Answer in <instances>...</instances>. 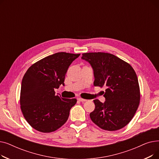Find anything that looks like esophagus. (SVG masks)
Returning <instances> with one entry per match:
<instances>
[{
	"label": "esophagus",
	"mask_w": 159,
	"mask_h": 159,
	"mask_svg": "<svg viewBox=\"0 0 159 159\" xmlns=\"http://www.w3.org/2000/svg\"><path fill=\"white\" fill-rule=\"evenodd\" d=\"M77 100H78V101H79L80 102H85V101H87V100L84 99V98H78Z\"/></svg>",
	"instance_id": "obj_1"
}]
</instances>
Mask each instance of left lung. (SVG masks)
<instances>
[{"label": "left lung", "instance_id": "obj_1", "mask_svg": "<svg viewBox=\"0 0 159 159\" xmlns=\"http://www.w3.org/2000/svg\"><path fill=\"white\" fill-rule=\"evenodd\" d=\"M93 70L95 86L107 87L106 101H93L95 107L90 118L101 128L120 129L131 120L140 102V88L135 70L130 64L107 53H83Z\"/></svg>", "mask_w": 159, "mask_h": 159}]
</instances>
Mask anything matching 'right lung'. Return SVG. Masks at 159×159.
I'll use <instances>...</instances> for the list:
<instances>
[{"instance_id":"1","label":"right lung","mask_w":159,"mask_h":159,"mask_svg":"<svg viewBox=\"0 0 159 159\" xmlns=\"http://www.w3.org/2000/svg\"><path fill=\"white\" fill-rule=\"evenodd\" d=\"M80 54L59 52L31 66L22 80L20 103L25 119L35 129L53 132L68 120L76 98L56 95L55 89L64 85L70 64Z\"/></svg>"}]
</instances>
